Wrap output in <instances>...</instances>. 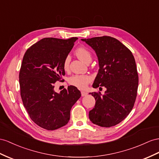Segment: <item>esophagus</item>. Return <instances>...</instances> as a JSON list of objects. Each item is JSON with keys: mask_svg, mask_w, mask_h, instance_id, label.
Masks as SVG:
<instances>
[{"mask_svg": "<svg viewBox=\"0 0 159 159\" xmlns=\"http://www.w3.org/2000/svg\"><path fill=\"white\" fill-rule=\"evenodd\" d=\"M88 93L87 92L85 91H81V95H82V97H84V96H86L87 95Z\"/></svg>", "mask_w": 159, "mask_h": 159, "instance_id": "esophagus-1", "label": "esophagus"}]
</instances>
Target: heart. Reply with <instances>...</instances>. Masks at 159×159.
I'll list each match as a JSON object with an SVG mask.
<instances>
[{"mask_svg": "<svg viewBox=\"0 0 159 159\" xmlns=\"http://www.w3.org/2000/svg\"><path fill=\"white\" fill-rule=\"evenodd\" d=\"M75 54L78 58L84 62V63L91 62L92 60L91 52L89 51L87 48L79 47L76 50ZM70 58L69 56H66L64 59L63 63V67L65 70H68L69 68V64H70ZM91 77L87 75H75L70 77L68 79V82L73 86L76 87L77 88L83 89L86 88L87 84L91 82Z\"/></svg>", "mask_w": 159, "mask_h": 159, "instance_id": "b5f03b06", "label": "heart"}]
</instances>
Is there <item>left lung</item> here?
I'll return each instance as SVG.
<instances>
[{
    "label": "left lung",
    "mask_w": 159,
    "mask_h": 159,
    "mask_svg": "<svg viewBox=\"0 0 159 159\" xmlns=\"http://www.w3.org/2000/svg\"><path fill=\"white\" fill-rule=\"evenodd\" d=\"M81 40L95 50L98 58L99 69L93 87L107 89L103 95L100 92L89 93L96 101L89 119L101 127H111L128 116L135 103L138 86L135 59L127 47L110 36Z\"/></svg>",
    "instance_id": "left-lung-1"
}]
</instances>
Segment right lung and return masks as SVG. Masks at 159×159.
<instances>
[{
	"label": "right lung",
	"instance_id": "1",
	"mask_svg": "<svg viewBox=\"0 0 159 159\" xmlns=\"http://www.w3.org/2000/svg\"><path fill=\"white\" fill-rule=\"evenodd\" d=\"M77 39L43 38L24 54L19 72L21 97L30 118L42 128L54 130L67 124L71 108L81 96L72 85L60 93L54 89L65 75L64 59Z\"/></svg>",
	"mask_w": 159,
	"mask_h": 159
}]
</instances>
